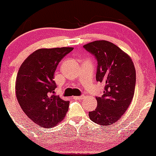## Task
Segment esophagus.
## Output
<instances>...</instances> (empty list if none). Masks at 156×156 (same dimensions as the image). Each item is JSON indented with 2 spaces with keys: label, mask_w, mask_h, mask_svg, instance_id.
I'll return each mask as SVG.
<instances>
[{
  "label": "esophagus",
  "mask_w": 156,
  "mask_h": 156,
  "mask_svg": "<svg viewBox=\"0 0 156 156\" xmlns=\"http://www.w3.org/2000/svg\"><path fill=\"white\" fill-rule=\"evenodd\" d=\"M85 97H86V96H85V95H81V96H74V97H73V98L74 99V100H81V99L85 98Z\"/></svg>",
  "instance_id": "34e87169"
}]
</instances>
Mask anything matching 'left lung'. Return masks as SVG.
<instances>
[{
	"label": "left lung",
	"mask_w": 156,
	"mask_h": 156,
	"mask_svg": "<svg viewBox=\"0 0 156 156\" xmlns=\"http://www.w3.org/2000/svg\"><path fill=\"white\" fill-rule=\"evenodd\" d=\"M98 62L96 80L105 84L104 94L97 97V108L89 112L90 119L110 126L126 112L134 94L136 71L131 57L113 43L96 41L84 45Z\"/></svg>",
	"instance_id": "1"
}]
</instances>
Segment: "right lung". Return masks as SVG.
I'll use <instances>...</instances> for the list:
<instances>
[{
	"instance_id": "right-lung-1",
	"label": "right lung",
	"mask_w": 156,
	"mask_h": 156,
	"mask_svg": "<svg viewBox=\"0 0 156 156\" xmlns=\"http://www.w3.org/2000/svg\"><path fill=\"white\" fill-rule=\"evenodd\" d=\"M72 47L40 49L24 61L17 73L16 94L24 113L45 128H52L65 118L69 101L55 94L54 73Z\"/></svg>"
}]
</instances>
